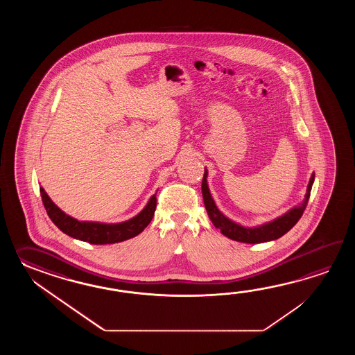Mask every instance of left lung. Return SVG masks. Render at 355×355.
<instances>
[{
  "mask_svg": "<svg viewBox=\"0 0 355 355\" xmlns=\"http://www.w3.org/2000/svg\"><path fill=\"white\" fill-rule=\"evenodd\" d=\"M207 176H208V171L205 168L203 181H202V193H203L204 205H205V209L211 218V223L216 228H218L220 234H225L228 239L234 240V241L245 242V243L272 241V240L279 239L283 234H287L288 231L300 220L303 211L306 209L307 203H309L311 189H312L313 180H315V174L311 175L307 193H306L303 203L292 208L291 211H288L287 213H284L283 216L274 219L272 222H268L261 226L243 227L234 220L227 218L226 216L217 208V205L211 198L208 184H207Z\"/></svg>",
  "mask_w": 355,
  "mask_h": 355,
  "instance_id": "8db88e82",
  "label": "left lung"
}]
</instances>
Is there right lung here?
<instances>
[{"mask_svg":"<svg viewBox=\"0 0 355 355\" xmlns=\"http://www.w3.org/2000/svg\"><path fill=\"white\" fill-rule=\"evenodd\" d=\"M40 196L49 218L52 219L54 225L58 227L63 234L92 245L116 243L125 241L141 234L144 228L150 225L157 204L155 194L136 217L121 223H98L72 218L64 211H60L43 188H40Z\"/></svg>","mask_w":355,"mask_h":355,"instance_id":"right-lung-1","label":"right lung"}]
</instances>
